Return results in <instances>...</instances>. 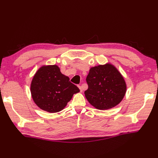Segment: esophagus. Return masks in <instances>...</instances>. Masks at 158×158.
<instances>
[{
  "label": "esophagus",
  "instance_id": "1",
  "mask_svg": "<svg viewBox=\"0 0 158 158\" xmlns=\"http://www.w3.org/2000/svg\"><path fill=\"white\" fill-rule=\"evenodd\" d=\"M78 88H80V92H82V91H83V88H82V86H80V85H79Z\"/></svg>",
  "mask_w": 158,
  "mask_h": 158
}]
</instances>
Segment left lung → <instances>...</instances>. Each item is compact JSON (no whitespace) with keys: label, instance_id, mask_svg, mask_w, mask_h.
Instances as JSON below:
<instances>
[{"label":"left lung","instance_id":"left-lung-1","mask_svg":"<svg viewBox=\"0 0 158 158\" xmlns=\"http://www.w3.org/2000/svg\"><path fill=\"white\" fill-rule=\"evenodd\" d=\"M88 88L84 92L89 103L98 109H111L125 96L127 85L116 68L110 64L91 68L87 76Z\"/></svg>","mask_w":158,"mask_h":158}]
</instances>
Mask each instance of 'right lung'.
Wrapping results in <instances>:
<instances>
[{
    "label": "right lung",
    "mask_w": 158,
    "mask_h": 158,
    "mask_svg": "<svg viewBox=\"0 0 158 158\" xmlns=\"http://www.w3.org/2000/svg\"><path fill=\"white\" fill-rule=\"evenodd\" d=\"M79 88L62 74L56 65L44 66L33 76L31 93L37 106L50 113L60 111Z\"/></svg>",
    "instance_id": "obj_1"
}]
</instances>
